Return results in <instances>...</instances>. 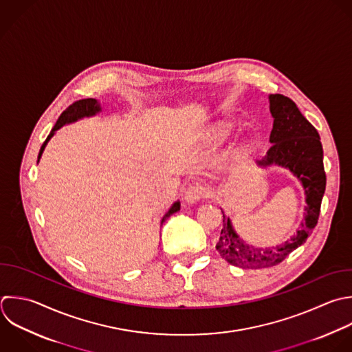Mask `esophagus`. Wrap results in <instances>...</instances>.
<instances>
[{
  "instance_id": "esophagus-1",
  "label": "esophagus",
  "mask_w": 352,
  "mask_h": 352,
  "mask_svg": "<svg viewBox=\"0 0 352 352\" xmlns=\"http://www.w3.org/2000/svg\"><path fill=\"white\" fill-rule=\"evenodd\" d=\"M209 195V187L205 183H192L191 186H188V188L186 190V201L188 204H195L198 202L201 198H205Z\"/></svg>"
}]
</instances>
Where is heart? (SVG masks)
<instances>
[{
	"label": "heart",
	"instance_id": "b5f03b06",
	"mask_svg": "<svg viewBox=\"0 0 352 352\" xmlns=\"http://www.w3.org/2000/svg\"><path fill=\"white\" fill-rule=\"evenodd\" d=\"M227 131H228L227 125H220L219 129H217V135H219V136H224V135L227 133Z\"/></svg>",
	"mask_w": 352,
	"mask_h": 352
}]
</instances>
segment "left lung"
<instances>
[{
    "instance_id": "left-lung-1",
    "label": "left lung",
    "mask_w": 352,
    "mask_h": 352,
    "mask_svg": "<svg viewBox=\"0 0 352 352\" xmlns=\"http://www.w3.org/2000/svg\"><path fill=\"white\" fill-rule=\"evenodd\" d=\"M270 111L274 118L270 135L271 147L257 161L258 166L279 165L287 168L302 184L307 206L297 232L285 243L274 248L246 245L232 228L231 220L223 213V228L216 245L220 256L231 265L248 270L268 268L282 263L294 249L301 246L315 228L320 202L326 187L323 150L316 129L300 113L296 103L279 94L270 95Z\"/></svg>"
}]
</instances>
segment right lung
<instances>
[{"label":"right lung","mask_w":352,"mask_h":352,"mask_svg":"<svg viewBox=\"0 0 352 352\" xmlns=\"http://www.w3.org/2000/svg\"><path fill=\"white\" fill-rule=\"evenodd\" d=\"M99 111H102V107H100V104H99V102H98L96 99H82V100H77V102H74L73 104H70V106L60 114L59 120L56 121V124H55V126L52 128L51 133L48 135L47 140H45L44 144L41 146V150H40V154H38V161H40V158H41V155H43V153H44V150H45L48 142L51 140V138L55 135V132H56L58 129H60V128H62L63 125H66V124L76 122V121H78V120H81V118H84V117H92V116L98 114ZM177 210H180V202H179V201L175 202V204L172 205V208L165 213V216H164L162 220H161V224L165 223V220H166L169 216H172L173 213H176Z\"/></svg>","instance_id":"1"}]
</instances>
